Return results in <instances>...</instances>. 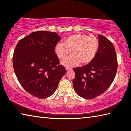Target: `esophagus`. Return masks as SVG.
<instances>
[{
    "label": "esophagus",
    "instance_id": "34e87169",
    "mask_svg": "<svg viewBox=\"0 0 131 131\" xmlns=\"http://www.w3.org/2000/svg\"><path fill=\"white\" fill-rule=\"evenodd\" d=\"M66 69L67 71H70V70H72V68H69V67H66Z\"/></svg>",
    "mask_w": 131,
    "mask_h": 131
}]
</instances>
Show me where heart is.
<instances>
[{
	"label": "heart",
	"mask_w": 131,
	"mask_h": 131,
	"mask_svg": "<svg viewBox=\"0 0 131 131\" xmlns=\"http://www.w3.org/2000/svg\"><path fill=\"white\" fill-rule=\"evenodd\" d=\"M99 47V40L94 35L78 33L66 37L64 43H57L54 52L59 59H63L72 51V55L62 63L66 66H73L80 62L83 65L90 63L96 56Z\"/></svg>",
	"instance_id": "b5f03b06"
}]
</instances>
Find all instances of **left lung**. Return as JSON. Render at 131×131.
Returning a JSON list of instances; mask_svg holds the SVG:
<instances>
[{"label": "left lung", "mask_w": 131, "mask_h": 131, "mask_svg": "<svg viewBox=\"0 0 131 131\" xmlns=\"http://www.w3.org/2000/svg\"><path fill=\"white\" fill-rule=\"evenodd\" d=\"M99 47L94 59L83 67L73 69L75 91L80 97L93 99L103 94L113 81L117 70V58L114 46L108 39L98 35Z\"/></svg>", "instance_id": "left-lung-1"}]
</instances>
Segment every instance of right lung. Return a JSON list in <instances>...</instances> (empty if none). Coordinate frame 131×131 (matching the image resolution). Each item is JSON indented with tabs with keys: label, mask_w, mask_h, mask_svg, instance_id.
<instances>
[{
	"label": "right lung",
	"mask_w": 131,
	"mask_h": 131,
	"mask_svg": "<svg viewBox=\"0 0 131 131\" xmlns=\"http://www.w3.org/2000/svg\"><path fill=\"white\" fill-rule=\"evenodd\" d=\"M60 39L57 33L39 31L20 39L14 50L13 64L16 77L23 88L37 98L53 94L66 73L54 52Z\"/></svg>",
	"instance_id": "1"
}]
</instances>
